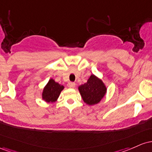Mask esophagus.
Returning a JSON list of instances; mask_svg holds the SVG:
<instances>
[{
	"instance_id": "1",
	"label": "esophagus",
	"mask_w": 152,
	"mask_h": 152,
	"mask_svg": "<svg viewBox=\"0 0 152 152\" xmlns=\"http://www.w3.org/2000/svg\"><path fill=\"white\" fill-rule=\"evenodd\" d=\"M67 86L69 87V88H75V83H68V85H67Z\"/></svg>"
}]
</instances>
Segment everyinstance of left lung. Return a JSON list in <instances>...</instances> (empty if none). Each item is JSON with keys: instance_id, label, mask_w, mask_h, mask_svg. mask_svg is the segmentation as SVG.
<instances>
[{"instance_id": "left-lung-1", "label": "left lung", "mask_w": 152, "mask_h": 152, "mask_svg": "<svg viewBox=\"0 0 152 152\" xmlns=\"http://www.w3.org/2000/svg\"><path fill=\"white\" fill-rule=\"evenodd\" d=\"M78 90L83 101L90 105L98 103L107 91L103 82L94 75H91L88 82L79 86Z\"/></svg>"}]
</instances>
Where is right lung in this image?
<instances>
[{
    "label": "right lung",
    "mask_w": 152,
    "mask_h": 152,
    "mask_svg": "<svg viewBox=\"0 0 152 152\" xmlns=\"http://www.w3.org/2000/svg\"><path fill=\"white\" fill-rule=\"evenodd\" d=\"M63 89V85L56 83L53 79H50L42 92V99L47 103H54L57 101Z\"/></svg>",
    "instance_id": "right-lung-1"
}]
</instances>
